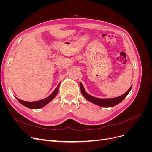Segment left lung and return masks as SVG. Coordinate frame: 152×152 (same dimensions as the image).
I'll use <instances>...</instances> for the list:
<instances>
[{
  "mask_svg": "<svg viewBox=\"0 0 152 152\" xmlns=\"http://www.w3.org/2000/svg\"><path fill=\"white\" fill-rule=\"evenodd\" d=\"M80 87L81 93L86 99L89 101L90 102H92L98 106H100V107H114V106L118 104V103H120L127 96V94H129V93L132 88V86H131L129 88V89L125 94H124L121 96H118V97L115 98H110V99H100V98L93 97V96L87 94L85 91L84 87L82 86V83H80Z\"/></svg>",
  "mask_w": 152,
  "mask_h": 152,
  "instance_id": "1",
  "label": "left lung"
}]
</instances>
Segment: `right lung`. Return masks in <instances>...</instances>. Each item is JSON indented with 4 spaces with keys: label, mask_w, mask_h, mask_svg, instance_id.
Masks as SVG:
<instances>
[{
    "label": "right lung",
    "mask_w": 152,
    "mask_h": 152,
    "mask_svg": "<svg viewBox=\"0 0 152 152\" xmlns=\"http://www.w3.org/2000/svg\"><path fill=\"white\" fill-rule=\"evenodd\" d=\"M59 84H58V86H57V87L55 90L53 91V93L50 94V96H49L48 98H45L44 99L40 100V101H37V102H25V101L21 100L20 99H18L16 98V99H18V102H19L21 104H22L23 105H24L25 107L29 108H31V109H38V108H40L44 106L45 104H47L48 103H49L50 101L53 100L55 96H56L58 94V89H59Z\"/></svg>",
    "instance_id": "right-lung-1"
}]
</instances>
